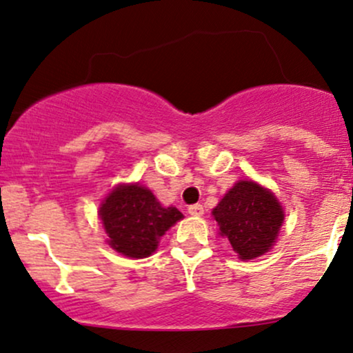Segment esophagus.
I'll return each instance as SVG.
<instances>
[{
    "mask_svg": "<svg viewBox=\"0 0 353 353\" xmlns=\"http://www.w3.org/2000/svg\"><path fill=\"white\" fill-rule=\"evenodd\" d=\"M188 212L192 217H201V215H203V205H201V203H194V205H189Z\"/></svg>",
    "mask_w": 353,
    "mask_h": 353,
    "instance_id": "1",
    "label": "esophagus"
}]
</instances>
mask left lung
Here are the masks:
<instances>
[{
  "label": "left lung",
  "mask_w": 353,
  "mask_h": 353,
  "mask_svg": "<svg viewBox=\"0 0 353 353\" xmlns=\"http://www.w3.org/2000/svg\"><path fill=\"white\" fill-rule=\"evenodd\" d=\"M212 215L220 235L230 241L243 261L270 252L284 222L283 207L274 194L253 181L236 182Z\"/></svg>",
  "instance_id": "8db88e82"
}]
</instances>
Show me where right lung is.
Here are the masks:
<instances>
[{"instance_id":"obj_1","label":"right lung","mask_w":353,"mask_h":353,"mask_svg":"<svg viewBox=\"0 0 353 353\" xmlns=\"http://www.w3.org/2000/svg\"><path fill=\"white\" fill-rule=\"evenodd\" d=\"M100 220L108 245L128 258H146L156 252L159 239L184 219L176 207H163L150 189L120 184L101 202Z\"/></svg>"}]
</instances>
